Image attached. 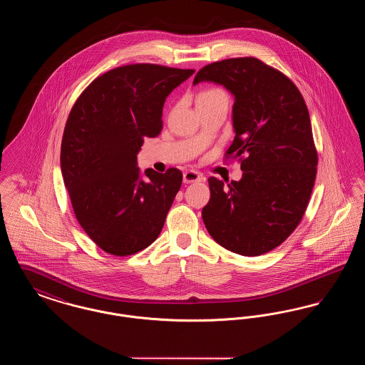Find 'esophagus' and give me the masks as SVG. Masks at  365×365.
Returning a JSON list of instances; mask_svg holds the SVG:
<instances>
[{"label": "esophagus", "instance_id": "esophagus-1", "mask_svg": "<svg viewBox=\"0 0 365 365\" xmlns=\"http://www.w3.org/2000/svg\"><path fill=\"white\" fill-rule=\"evenodd\" d=\"M204 176L197 171H186L183 174V182L185 183H194V182H202Z\"/></svg>", "mask_w": 365, "mask_h": 365}]
</instances>
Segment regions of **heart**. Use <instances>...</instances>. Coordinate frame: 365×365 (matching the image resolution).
<instances>
[{
  "label": "heart",
  "mask_w": 365,
  "mask_h": 365,
  "mask_svg": "<svg viewBox=\"0 0 365 365\" xmlns=\"http://www.w3.org/2000/svg\"><path fill=\"white\" fill-rule=\"evenodd\" d=\"M219 97H227L226 93H225L222 88H209V90L202 91V93L198 96L197 103L215 100V98H219Z\"/></svg>",
  "instance_id": "heart-1"
}]
</instances>
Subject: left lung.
Instances as JSON below:
<instances>
[{
	"label": "left lung",
	"instance_id": "1",
	"mask_svg": "<svg viewBox=\"0 0 365 365\" xmlns=\"http://www.w3.org/2000/svg\"><path fill=\"white\" fill-rule=\"evenodd\" d=\"M200 82L223 85L235 98L226 158H238L243 171L228 185L209 178L204 225L227 250L260 256L287 240L312 194L317 152L308 108L284 73L255 57L208 64L192 85Z\"/></svg>",
	"mask_w": 365,
	"mask_h": 365
}]
</instances>
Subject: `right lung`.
<instances>
[{
  "instance_id": "1",
  "label": "right lung",
  "mask_w": 365,
  "mask_h": 365,
  "mask_svg": "<svg viewBox=\"0 0 365 365\" xmlns=\"http://www.w3.org/2000/svg\"><path fill=\"white\" fill-rule=\"evenodd\" d=\"M194 70L130 64L108 71L71 109L61 140V174L79 225L113 256L143 250L160 235L180 189L178 168L140 176L143 138L163 128V106Z\"/></svg>"
}]
</instances>
